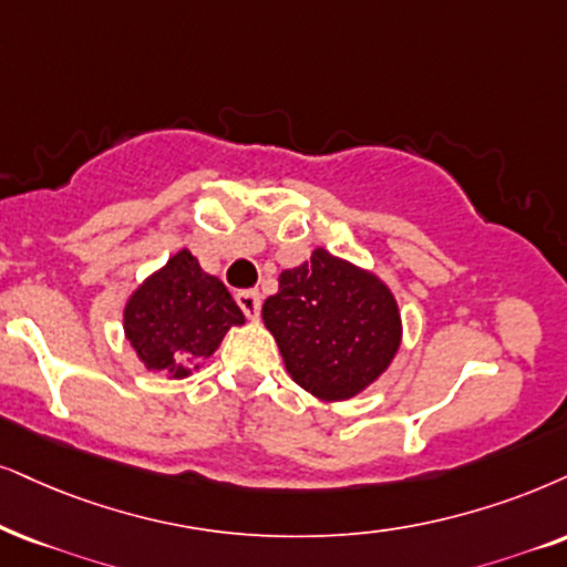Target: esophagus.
<instances>
[{"label": "esophagus", "instance_id": "1", "mask_svg": "<svg viewBox=\"0 0 567 567\" xmlns=\"http://www.w3.org/2000/svg\"><path fill=\"white\" fill-rule=\"evenodd\" d=\"M235 300H238L240 311L246 313V317L250 321L259 319V311H261V296L256 290H240L238 296H235Z\"/></svg>", "mask_w": 567, "mask_h": 567}]
</instances>
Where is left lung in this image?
Returning <instances> with one entry per match:
<instances>
[{"label": "left lung", "mask_w": 567, "mask_h": 567, "mask_svg": "<svg viewBox=\"0 0 567 567\" xmlns=\"http://www.w3.org/2000/svg\"><path fill=\"white\" fill-rule=\"evenodd\" d=\"M261 319L292 382L324 403L361 395L390 369L403 342L390 285L321 246L311 261L279 275Z\"/></svg>", "instance_id": "left-lung-1"}]
</instances>
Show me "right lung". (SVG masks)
Here are the masks:
<instances>
[{"label":"right lung","instance_id":"obj_1","mask_svg":"<svg viewBox=\"0 0 567 567\" xmlns=\"http://www.w3.org/2000/svg\"><path fill=\"white\" fill-rule=\"evenodd\" d=\"M246 317L219 277L200 269L188 248L172 254L125 300L123 332L143 369L185 379L214 355Z\"/></svg>","mask_w":567,"mask_h":567}]
</instances>
